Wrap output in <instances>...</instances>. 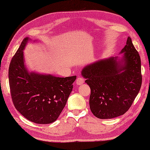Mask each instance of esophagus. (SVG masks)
<instances>
[{"mask_svg": "<svg viewBox=\"0 0 150 150\" xmlns=\"http://www.w3.org/2000/svg\"><path fill=\"white\" fill-rule=\"evenodd\" d=\"M84 80L83 78L81 77H79L77 79V81H76V84L77 85H81L84 83Z\"/></svg>", "mask_w": 150, "mask_h": 150, "instance_id": "34e87169", "label": "esophagus"}]
</instances>
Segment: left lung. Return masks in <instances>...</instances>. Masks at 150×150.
Masks as SVG:
<instances>
[{
	"label": "left lung",
	"mask_w": 150,
	"mask_h": 150,
	"mask_svg": "<svg viewBox=\"0 0 150 150\" xmlns=\"http://www.w3.org/2000/svg\"><path fill=\"white\" fill-rule=\"evenodd\" d=\"M120 53H123L120 61L111 57L89 64L82 71L91 89L90 110L98 119L124 115L141 89V60L129 37Z\"/></svg>",
	"instance_id": "left-lung-1"
}]
</instances>
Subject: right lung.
<instances>
[{"label":"right lung","mask_w":150,"mask_h":150,"mask_svg":"<svg viewBox=\"0 0 150 150\" xmlns=\"http://www.w3.org/2000/svg\"><path fill=\"white\" fill-rule=\"evenodd\" d=\"M24 38L9 67V83L13 103L26 119L37 124H50L62 112L77 76L65 78L30 73L24 66Z\"/></svg>","instance_id":"right-lung-1"}]
</instances>
